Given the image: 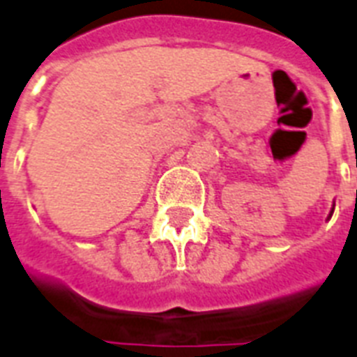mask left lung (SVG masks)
<instances>
[{"instance_id":"obj_1","label":"left lung","mask_w":357,"mask_h":357,"mask_svg":"<svg viewBox=\"0 0 357 357\" xmlns=\"http://www.w3.org/2000/svg\"><path fill=\"white\" fill-rule=\"evenodd\" d=\"M331 214H333V210H331ZM331 214H330V216H331Z\"/></svg>"}]
</instances>
